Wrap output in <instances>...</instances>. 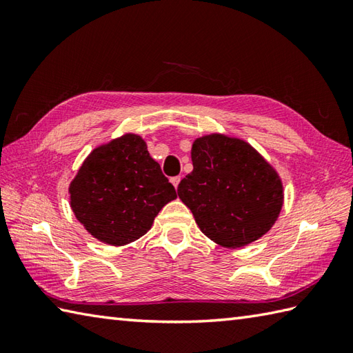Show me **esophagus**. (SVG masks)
<instances>
[{"label": "esophagus", "instance_id": "obj_1", "mask_svg": "<svg viewBox=\"0 0 353 353\" xmlns=\"http://www.w3.org/2000/svg\"><path fill=\"white\" fill-rule=\"evenodd\" d=\"M170 181H171L172 186H174V188H177V185H179V182H181V176H174V177H171V179H170Z\"/></svg>", "mask_w": 353, "mask_h": 353}]
</instances>
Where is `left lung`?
<instances>
[{
    "label": "left lung",
    "mask_w": 353,
    "mask_h": 353,
    "mask_svg": "<svg viewBox=\"0 0 353 353\" xmlns=\"http://www.w3.org/2000/svg\"><path fill=\"white\" fill-rule=\"evenodd\" d=\"M191 159L194 168L177 194L208 238L236 249L272 229L282 209V182L250 144L208 134L194 141Z\"/></svg>",
    "instance_id": "left-lung-1"
}]
</instances>
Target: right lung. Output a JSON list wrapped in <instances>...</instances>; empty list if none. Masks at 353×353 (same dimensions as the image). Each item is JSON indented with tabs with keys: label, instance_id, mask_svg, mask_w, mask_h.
<instances>
[{
	"label": "right lung",
	"instance_id": "1",
	"mask_svg": "<svg viewBox=\"0 0 353 353\" xmlns=\"http://www.w3.org/2000/svg\"><path fill=\"white\" fill-rule=\"evenodd\" d=\"M70 194L77 220L112 245L145 235L161 209L177 197L144 139L132 133L97 147L74 177Z\"/></svg>",
	"mask_w": 353,
	"mask_h": 353
}]
</instances>
